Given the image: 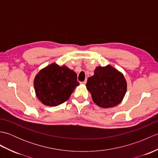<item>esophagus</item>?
I'll use <instances>...</instances> for the list:
<instances>
[{
  "mask_svg": "<svg viewBox=\"0 0 158 158\" xmlns=\"http://www.w3.org/2000/svg\"><path fill=\"white\" fill-rule=\"evenodd\" d=\"M86 82H87V80H85L84 81H83V82H81V84H83V85H85V83H86Z\"/></svg>",
  "mask_w": 158,
  "mask_h": 158,
  "instance_id": "1",
  "label": "esophagus"
}]
</instances>
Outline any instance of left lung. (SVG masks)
I'll return each mask as SVG.
<instances>
[{
  "mask_svg": "<svg viewBox=\"0 0 158 158\" xmlns=\"http://www.w3.org/2000/svg\"><path fill=\"white\" fill-rule=\"evenodd\" d=\"M86 88L93 101L102 108H111L122 101L127 90L123 74L110 65L98 66L90 77Z\"/></svg>",
  "mask_w": 158,
  "mask_h": 158,
  "instance_id": "obj_1",
  "label": "left lung"
}]
</instances>
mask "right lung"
Returning a JSON list of instances; mask_svg holds the SVG:
<instances>
[{
  "mask_svg": "<svg viewBox=\"0 0 158 158\" xmlns=\"http://www.w3.org/2000/svg\"><path fill=\"white\" fill-rule=\"evenodd\" d=\"M77 75L65 65L52 63L41 69L35 77L34 88L43 105L56 106L68 100L79 85Z\"/></svg>",
  "mask_w": 158,
  "mask_h": 158,
  "instance_id": "1",
  "label": "right lung"
}]
</instances>
